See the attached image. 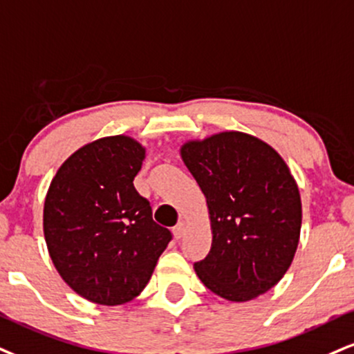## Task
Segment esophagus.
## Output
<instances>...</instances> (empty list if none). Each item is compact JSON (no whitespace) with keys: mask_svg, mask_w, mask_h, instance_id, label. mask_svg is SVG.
<instances>
[{"mask_svg":"<svg viewBox=\"0 0 354 354\" xmlns=\"http://www.w3.org/2000/svg\"><path fill=\"white\" fill-rule=\"evenodd\" d=\"M185 232H186V224H185V223H178V224L173 227V236H174V239H181V237L185 236Z\"/></svg>","mask_w":354,"mask_h":354,"instance_id":"34e87169","label":"esophagus"}]
</instances>
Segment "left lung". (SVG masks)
Here are the masks:
<instances>
[{"mask_svg":"<svg viewBox=\"0 0 354 354\" xmlns=\"http://www.w3.org/2000/svg\"><path fill=\"white\" fill-rule=\"evenodd\" d=\"M181 158L206 196L212 244L196 275L216 295L247 301L288 270L301 227L299 186L270 145L223 131L181 147Z\"/></svg>","mask_w":354,"mask_h":354,"instance_id":"8db88e82","label":"left lung"}]
</instances>
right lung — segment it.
Listing matches in <instances>:
<instances>
[{
    "label": "right lung",
    "mask_w": 354,
    "mask_h": 354,
    "mask_svg": "<svg viewBox=\"0 0 354 354\" xmlns=\"http://www.w3.org/2000/svg\"><path fill=\"white\" fill-rule=\"evenodd\" d=\"M143 160L133 138L105 136L72 153L46 194L44 237L54 267L93 304L138 297L171 241L133 186Z\"/></svg>",
    "instance_id": "add662e5"
}]
</instances>
